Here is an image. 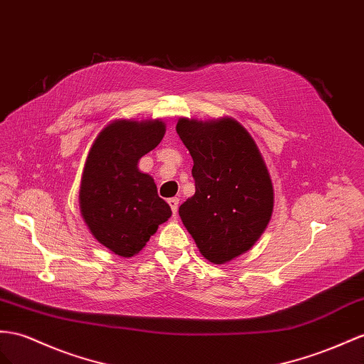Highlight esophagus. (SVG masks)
Segmentation results:
<instances>
[{"label": "esophagus", "instance_id": "1", "mask_svg": "<svg viewBox=\"0 0 364 364\" xmlns=\"http://www.w3.org/2000/svg\"><path fill=\"white\" fill-rule=\"evenodd\" d=\"M169 206H171V209H172V213H173V217L176 215V212H178V204H180V200L176 198V197H173V198H169Z\"/></svg>", "mask_w": 364, "mask_h": 364}]
</instances>
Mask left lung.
Segmentation results:
<instances>
[{
  "instance_id": "left-lung-1",
  "label": "left lung",
  "mask_w": 364,
  "mask_h": 364,
  "mask_svg": "<svg viewBox=\"0 0 364 364\" xmlns=\"http://www.w3.org/2000/svg\"><path fill=\"white\" fill-rule=\"evenodd\" d=\"M176 134L192 155L195 180L180 218L200 254L225 264L247 252L271 221V175L254 138L234 118H180Z\"/></svg>"
}]
</instances>
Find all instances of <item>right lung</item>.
Masks as SVG:
<instances>
[{"instance_id": "obj_1", "label": "right lung", "mask_w": 364, "mask_h": 364, "mask_svg": "<svg viewBox=\"0 0 364 364\" xmlns=\"http://www.w3.org/2000/svg\"><path fill=\"white\" fill-rule=\"evenodd\" d=\"M164 134L160 118L114 119L92 143L81 176L80 210L93 238L115 255H136L172 215L152 176L138 169L141 156Z\"/></svg>"}]
</instances>
